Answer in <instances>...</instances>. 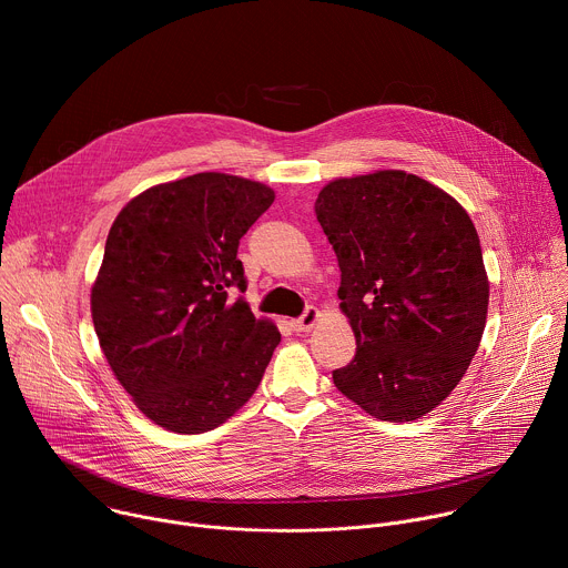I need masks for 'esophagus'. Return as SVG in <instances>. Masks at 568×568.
I'll return each mask as SVG.
<instances>
[{
	"label": "esophagus",
	"instance_id": "esophagus-1",
	"mask_svg": "<svg viewBox=\"0 0 568 568\" xmlns=\"http://www.w3.org/2000/svg\"><path fill=\"white\" fill-rule=\"evenodd\" d=\"M318 316H321V312H318L316 307H312V305H310V307L303 312V316L294 321V328H296V333H310V331L316 326Z\"/></svg>",
	"mask_w": 568,
	"mask_h": 568
}]
</instances>
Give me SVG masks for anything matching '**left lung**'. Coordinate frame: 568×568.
I'll return each instance as SVG.
<instances>
[{
  "instance_id": "1",
  "label": "left lung",
  "mask_w": 568,
  "mask_h": 568,
  "mask_svg": "<svg viewBox=\"0 0 568 568\" xmlns=\"http://www.w3.org/2000/svg\"><path fill=\"white\" fill-rule=\"evenodd\" d=\"M314 211L357 339L335 386L377 420L414 423L456 388L485 331L490 281L474 222L449 193L404 171L333 180Z\"/></svg>"
}]
</instances>
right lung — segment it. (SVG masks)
Instances as JSON below:
<instances>
[{
  "mask_svg": "<svg viewBox=\"0 0 568 568\" xmlns=\"http://www.w3.org/2000/svg\"><path fill=\"white\" fill-rule=\"evenodd\" d=\"M274 197L261 182L197 173L139 193L116 215L92 321L114 377L154 425L202 434L256 393L281 333L226 290L245 292L237 242Z\"/></svg>",
  "mask_w": 568,
  "mask_h": 568,
  "instance_id": "obj_1",
  "label": "right lung"
}]
</instances>
